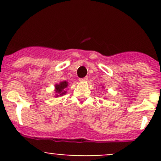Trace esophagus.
Masks as SVG:
<instances>
[{
  "label": "esophagus",
  "instance_id": "obj_1",
  "mask_svg": "<svg viewBox=\"0 0 161 161\" xmlns=\"http://www.w3.org/2000/svg\"><path fill=\"white\" fill-rule=\"evenodd\" d=\"M87 77H85V78H82V79H79V82H86V81H87Z\"/></svg>",
  "mask_w": 161,
  "mask_h": 161
}]
</instances>
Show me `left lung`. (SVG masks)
<instances>
[{
  "label": "left lung",
  "instance_id": "8db88e82",
  "mask_svg": "<svg viewBox=\"0 0 161 161\" xmlns=\"http://www.w3.org/2000/svg\"><path fill=\"white\" fill-rule=\"evenodd\" d=\"M102 88H103V86H102ZM105 99H106V98H105Z\"/></svg>",
  "mask_w": 161,
  "mask_h": 161
}]
</instances>
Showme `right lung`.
<instances>
[{
    "mask_svg": "<svg viewBox=\"0 0 161 161\" xmlns=\"http://www.w3.org/2000/svg\"><path fill=\"white\" fill-rule=\"evenodd\" d=\"M69 86V82L67 81H61L59 83L55 84L54 85V91H55V95L54 97H62V96L65 95L67 90L66 88Z\"/></svg>",
    "mask_w": 161,
    "mask_h": 161,
    "instance_id": "obj_1",
    "label": "right lung"
}]
</instances>
